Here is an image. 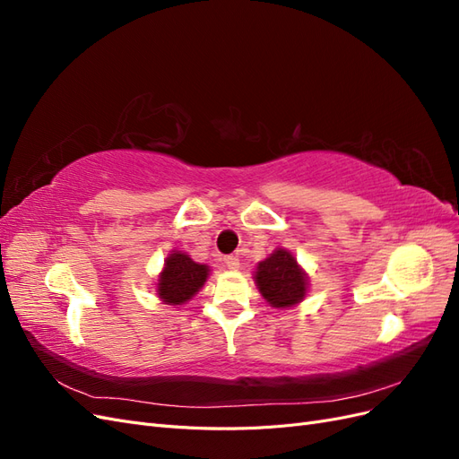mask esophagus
<instances>
[{"label":"esophagus","mask_w":459,"mask_h":459,"mask_svg":"<svg viewBox=\"0 0 459 459\" xmlns=\"http://www.w3.org/2000/svg\"><path fill=\"white\" fill-rule=\"evenodd\" d=\"M226 266H228V270H231V272H238L239 270V258L238 256H228L226 258Z\"/></svg>","instance_id":"34e87169"}]
</instances>
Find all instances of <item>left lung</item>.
<instances>
[{
  "instance_id": "left-lung-1",
  "label": "left lung",
  "mask_w": 459,
  "mask_h": 459,
  "mask_svg": "<svg viewBox=\"0 0 459 459\" xmlns=\"http://www.w3.org/2000/svg\"><path fill=\"white\" fill-rule=\"evenodd\" d=\"M253 275L258 293L272 308H293L308 295V273L287 248L277 247L268 258L256 264Z\"/></svg>"
}]
</instances>
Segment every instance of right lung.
Instances as JSON below:
<instances>
[{
  "label": "right lung",
  "mask_w": 459,
  "mask_h": 459,
  "mask_svg": "<svg viewBox=\"0 0 459 459\" xmlns=\"http://www.w3.org/2000/svg\"><path fill=\"white\" fill-rule=\"evenodd\" d=\"M208 275H211V266L195 262L182 251H172L164 258L155 293L162 304L182 307L199 293Z\"/></svg>",
  "instance_id": "obj_1"
}]
</instances>
